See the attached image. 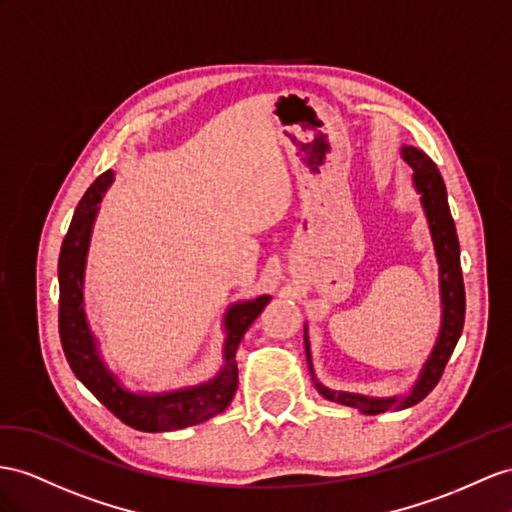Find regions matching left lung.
Masks as SVG:
<instances>
[{
    "label": "left lung",
    "mask_w": 512,
    "mask_h": 512,
    "mask_svg": "<svg viewBox=\"0 0 512 512\" xmlns=\"http://www.w3.org/2000/svg\"><path fill=\"white\" fill-rule=\"evenodd\" d=\"M402 157L413 168L415 188L419 194H422V205L426 209L432 242H435L437 261H439V277H441L443 322H441L439 339L424 365L422 376H419V381L415 383L413 391L406 398L376 400V398L357 396V393L331 391V389L322 387L320 383H316L318 391L326 400L346 404V406H355V409H361L368 415L389 411L391 406L400 411V409H406V406L417 404L419 400H424L441 381V374L452 357L458 337H461V333H463V324H465V283H463V270H461V248H458L456 227H454V220L450 214L448 192H445L443 177L439 173L437 164L432 162L424 151H419L415 147H404ZM305 352H307V361H309V370H311L307 335H305ZM311 374H313V370H311ZM313 381H316V376H313Z\"/></svg>",
    "instance_id": "8db88e82"
}]
</instances>
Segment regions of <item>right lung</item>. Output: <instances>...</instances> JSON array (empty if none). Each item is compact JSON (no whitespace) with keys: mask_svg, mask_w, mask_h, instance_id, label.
I'll return each mask as SVG.
<instances>
[{"mask_svg":"<svg viewBox=\"0 0 512 512\" xmlns=\"http://www.w3.org/2000/svg\"><path fill=\"white\" fill-rule=\"evenodd\" d=\"M112 183V170H106L84 194L77 205L71 227L64 235L58 259V281H60V311L58 329L64 357H67L73 374L93 391V396L106 409L121 419L123 424L142 432H168L186 426L201 424L205 419L222 413L231 404L235 389H238V350L248 326L270 303V296H259L248 303L233 305L227 311L225 329V368L205 385L179 389L157 396H138L125 391L116 383L114 374L106 370L97 355L93 333H90L84 316V264L86 251L93 231V220L97 214V203L103 192Z\"/></svg>","mask_w":512,"mask_h":512,"instance_id":"1","label":"right lung"}]
</instances>
